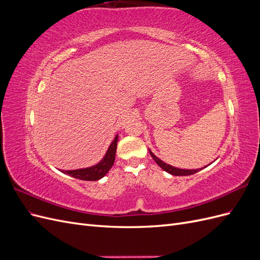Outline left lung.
<instances>
[{
    "label": "left lung",
    "mask_w": 260,
    "mask_h": 260,
    "mask_svg": "<svg viewBox=\"0 0 260 260\" xmlns=\"http://www.w3.org/2000/svg\"><path fill=\"white\" fill-rule=\"evenodd\" d=\"M148 151H149V154H151V156H152V158L155 160V162H156L157 165H158V166H159L162 170L168 172V174H170V175H172V176H190V175L196 174V172H199L200 170H202V169H204V168H206L207 166H209V165H210V164H209V165H207V166L203 167V168H200V169H181V168L174 167V166H171V165L166 164L165 161H162V160L159 159L158 157H157L149 148H148Z\"/></svg>",
    "instance_id": "left-lung-1"
}]
</instances>
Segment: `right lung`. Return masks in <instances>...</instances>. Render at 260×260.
Masks as SVG:
<instances>
[{"label":"right lung","mask_w":260,"mask_h":260,"mask_svg":"<svg viewBox=\"0 0 260 260\" xmlns=\"http://www.w3.org/2000/svg\"><path fill=\"white\" fill-rule=\"evenodd\" d=\"M117 142H118V135H116L113 142L109 145L106 154L104 155L96 165H93L91 167L76 169V170H61L62 174L69 175L70 177H74L76 179L85 180V181H96L103 178L107 172L111 170L115 161V155L117 149Z\"/></svg>","instance_id":"right-lung-1"}]
</instances>
